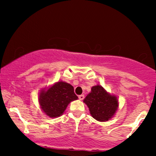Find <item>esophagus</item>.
I'll use <instances>...</instances> for the list:
<instances>
[{"label": "esophagus", "instance_id": "obj_1", "mask_svg": "<svg viewBox=\"0 0 156 156\" xmlns=\"http://www.w3.org/2000/svg\"><path fill=\"white\" fill-rule=\"evenodd\" d=\"M84 95L82 94V95H80V96H79V99L81 100V101H82V100L84 99Z\"/></svg>", "mask_w": 156, "mask_h": 156}]
</instances>
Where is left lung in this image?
<instances>
[{
	"label": "left lung",
	"mask_w": 156,
	"mask_h": 156,
	"mask_svg": "<svg viewBox=\"0 0 156 156\" xmlns=\"http://www.w3.org/2000/svg\"><path fill=\"white\" fill-rule=\"evenodd\" d=\"M83 101L88 106L91 116L101 122L113 118L119 108L116 96L107 92L99 84L91 87V92Z\"/></svg>",
	"instance_id": "left-lung-1"
}]
</instances>
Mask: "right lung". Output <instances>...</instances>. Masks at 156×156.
<instances>
[{
	"mask_svg": "<svg viewBox=\"0 0 156 156\" xmlns=\"http://www.w3.org/2000/svg\"><path fill=\"white\" fill-rule=\"evenodd\" d=\"M76 99L78 97L74 92V87L62 81L42 89L38 97L40 108L50 118L62 116L70 102Z\"/></svg>",
	"mask_w": 156,
	"mask_h": 156,
	"instance_id": "add662e5",
	"label": "right lung"
}]
</instances>
